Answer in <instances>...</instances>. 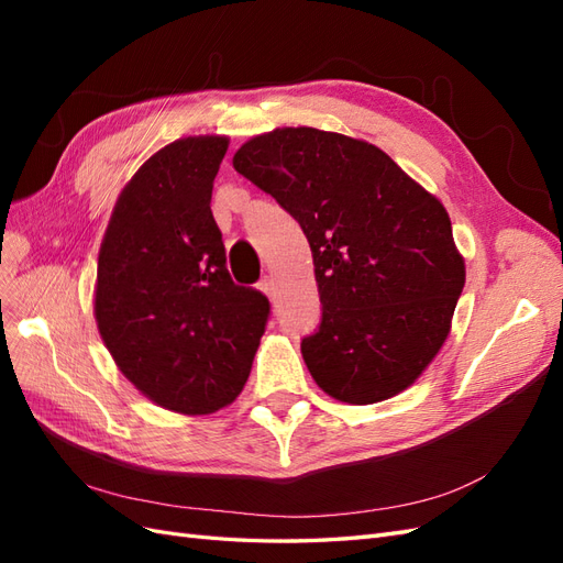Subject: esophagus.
I'll return each mask as SVG.
<instances>
[{
	"mask_svg": "<svg viewBox=\"0 0 563 563\" xmlns=\"http://www.w3.org/2000/svg\"><path fill=\"white\" fill-rule=\"evenodd\" d=\"M258 288H261V291H263V294H265L269 300H275V282H272V277H265V279H261Z\"/></svg>",
	"mask_w": 563,
	"mask_h": 563,
	"instance_id": "1",
	"label": "esophagus"
}]
</instances>
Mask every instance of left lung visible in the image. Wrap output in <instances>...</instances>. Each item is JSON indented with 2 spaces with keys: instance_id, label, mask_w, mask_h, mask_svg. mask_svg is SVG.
Segmentation results:
<instances>
[{
  "instance_id": "8db88e82",
  "label": "left lung",
  "mask_w": 563,
  "mask_h": 563,
  "mask_svg": "<svg viewBox=\"0 0 563 563\" xmlns=\"http://www.w3.org/2000/svg\"><path fill=\"white\" fill-rule=\"evenodd\" d=\"M232 164L310 242L321 321L300 352L314 383L360 406L413 385L465 286L441 201L380 147L310 126L255 135Z\"/></svg>"
}]
</instances>
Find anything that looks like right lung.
<instances>
[{"instance_id":"right-lung-1","label":"right lung","mask_w":563,"mask_h":563,"mask_svg":"<svg viewBox=\"0 0 563 563\" xmlns=\"http://www.w3.org/2000/svg\"><path fill=\"white\" fill-rule=\"evenodd\" d=\"M225 135L162 147L119 195L98 253L96 321L119 371L168 411L207 416L244 389L269 300L236 286L213 213Z\"/></svg>"}]
</instances>
